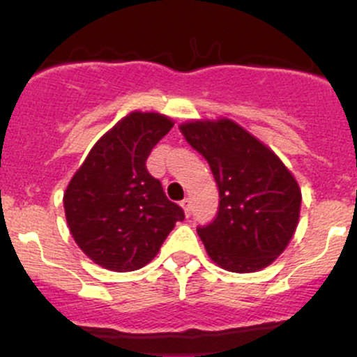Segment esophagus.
<instances>
[{
	"instance_id": "1",
	"label": "esophagus",
	"mask_w": 357,
	"mask_h": 357,
	"mask_svg": "<svg viewBox=\"0 0 357 357\" xmlns=\"http://www.w3.org/2000/svg\"><path fill=\"white\" fill-rule=\"evenodd\" d=\"M181 207H183V211H185V214L190 215V212H192V207H190V200L188 199L181 200Z\"/></svg>"
}]
</instances>
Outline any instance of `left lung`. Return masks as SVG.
I'll use <instances>...</instances> for the list:
<instances>
[{"instance_id":"8db88e82","label":"left lung","mask_w":357,"mask_h":357,"mask_svg":"<svg viewBox=\"0 0 357 357\" xmlns=\"http://www.w3.org/2000/svg\"><path fill=\"white\" fill-rule=\"evenodd\" d=\"M186 142L211 165L219 208L197 233L208 257L233 273L271 264L294 236L301 188L273 150L229 119L179 126Z\"/></svg>"}]
</instances>
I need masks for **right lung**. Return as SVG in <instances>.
Wrapping results in <instances>:
<instances>
[{"label":"right lung","instance_id":"add662e5","mask_svg":"<svg viewBox=\"0 0 357 357\" xmlns=\"http://www.w3.org/2000/svg\"><path fill=\"white\" fill-rule=\"evenodd\" d=\"M174 122L132 112L102 136L68 183L63 207L79 248L110 271L149 264L185 212L146 171L153 146Z\"/></svg>","mask_w":357,"mask_h":357}]
</instances>
